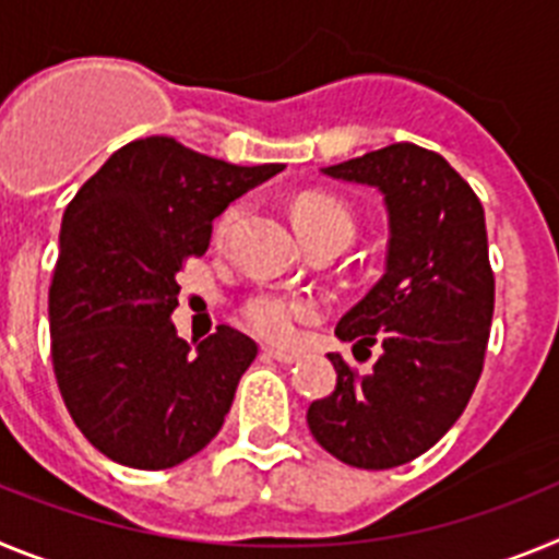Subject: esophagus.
Masks as SVG:
<instances>
[{
  "mask_svg": "<svg viewBox=\"0 0 559 559\" xmlns=\"http://www.w3.org/2000/svg\"><path fill=\"white\" fill-rule=\"evenodd\" d=\"M265 355L274 360H280V364H296L299 360V355L296 353H288V349H274V347H265Z\"/></svg>",
  "mask_w": 559,
  "mask_h": 559,
  "instance_id": "34e87169",
  "label": "esophagus"
}]
</instances>
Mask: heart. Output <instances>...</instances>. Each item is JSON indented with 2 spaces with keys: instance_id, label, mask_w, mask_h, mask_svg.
Masks as SVG:
<instances>
[{
  "instance_id": "obj_1",
  "label": "heart",
  "mask_w": 559,
  "mask_h": 559,
  "mask_svg": "<svg viewBox=\"0 0 559 559\" xmlns=\"http://www.w3.org/2000/svg\"><path fill=\"white\" fill-rule=\"evenodd\" d=\"M240 215V206H229L218 221V235H226L231 224ZM296 226L302 229L305 240L316 235H328V231H347L353 235L355 221L353 212L341 204L333 195H322V192H310L294 204ZM246 328L257 333L260 338L269 341H294L299 333V324L310 322L319 316V302L310 296L288 294V290H257L240 308Z\"/></svg>"
}]
</instances>
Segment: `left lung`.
<instances>
[{
	"label": "left lung",
	"instance_id": "1",
	"mask_svg": "<svg viewBox=\"0 0 559 559\" xmlns=\"http://www.w3.org/2000/svg\"><path fill=\"white\" fill-rule=\"evenodd\" d=\"M324 176L367 185L389 215L386 274L335 335L374 347L369 374L338 353L335 392L308 408L316 442L364 471H389L433 448L462 417L490 338L496 280L481 201L439 153L394 142Z\"/></svg>",
	"mask_w": 559,
	"mask_h": 559
}]
</instances>
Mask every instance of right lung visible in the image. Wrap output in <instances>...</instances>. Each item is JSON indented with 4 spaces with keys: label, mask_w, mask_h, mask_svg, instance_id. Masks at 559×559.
<instances>
[{
    "label": "right lung",
    "mask_w": 559,
    "mask_h": 559,
    "mask_svg": "<svg viewBox=\"0 0 559 559\" xmlns=\"http://www.w3.org/2000/svg\"><path fill=\"white\" fill-rule=\"evenodd\" d=\"M280 170L147 136L69 201L49 285L52 369L75 426L111 462L176 467L224 426L257 344L221 324L192 353L170 322L176 276L206 251L212 221Z\"/></svg>",
    "instance_id": "right-lung-1"
}]
</instances>
